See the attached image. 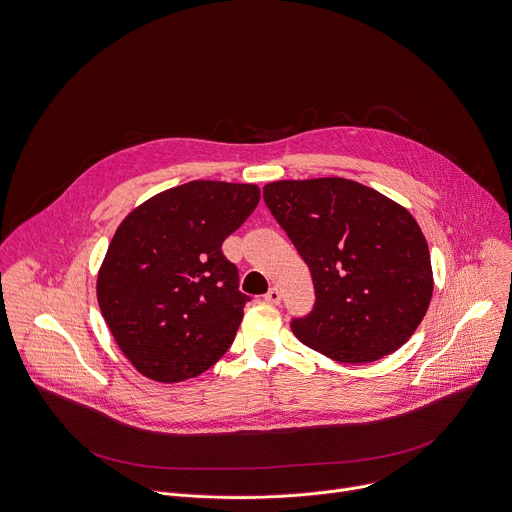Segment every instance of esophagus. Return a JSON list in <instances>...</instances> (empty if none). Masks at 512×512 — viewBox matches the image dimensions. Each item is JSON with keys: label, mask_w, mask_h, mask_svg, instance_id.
I'll return each mask as SVG.
<instances>
[{"label": "esophagus", "mask_w": 512, "mask_h": 512, "mask_svg": "<svg viewBox=\"0 0 512 512\" xmlns=\"http://www.w3.org/2000/svg\"><path fill=\"white\" fill-rule=\"evenodd\" d=\"M264 301L270 303V305H278L280 303V291L276 287H272L266 295H264Z\"/></svg>", "instance_id": "obj_1"}]
</instances>
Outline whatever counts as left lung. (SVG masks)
<instances>
[{"mask_svg":"<svg viewBox=\"0 0 512 512\" xmlns=\"http://www.w3.org/2000/svg\"><path fill=\"white\" fill-rule=\"evenodd\" d=\"M264 201L311 270L313 311L291 321L305 346L364 364L409 342L427 313L433 272L405 207L339 177L268 183Z\"/></svg>","mask_w":512,"mask_h":512,"instance_id":"1","label":"left lung"}]
</instances>
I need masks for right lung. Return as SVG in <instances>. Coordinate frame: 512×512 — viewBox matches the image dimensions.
<instances>
[{
    "mask_svg": "<svg viewBox=\"0 0 512 512\" xmlns=\"http://www.w3.org/2000/svg\"><path fill=\"white\" fill-rule=\"evenodd\" d=\"M258 201L256 185L191 181L120 223L97 274V303L140 374L181 382L230 350L250 297L221 244Z\"/></svg>",
    "mask_w": 512,
    "mask_h": 512,
    "instance_id": "1",
    "label": "right lung"
}]
</instances>
